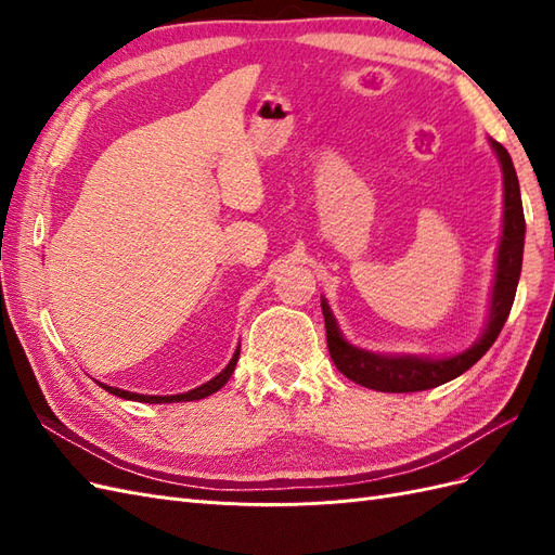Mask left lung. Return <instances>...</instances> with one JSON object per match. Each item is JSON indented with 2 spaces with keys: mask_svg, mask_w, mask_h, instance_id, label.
Masks as SVG:
<instances>
[{
  "mask_svg": "<svg viewBox=\"0 0 555 555\" xmlns=\"http://www.w3.org/2000/svg\"><path fill=\"white\" fill-rule=\"evenodd\" d=\"M493 153L500 162L502 171V236L498 243L495 257V275L493 289L489 300V319L475 345L459 351L451 357H416V354H379V351H367L354 347L345 340V335L335 322V317L328 308V300L322 298V312L326 322V343L331 359L338 371L357 382L365 389H375L384 393H412L426 391L433 386L447 384L456 379L465 371H469L486 351L491 349L495 338L505 326L518 278L520 263H524V243H526V217L524 204H520L518 178L514 171L512 157L498 141L489 139Z\"/></svg>",
  "mask_w": 555,
  "mask_h": 555,
  "instance_id": "1",
  "label": "left lung"
}]
</instances>
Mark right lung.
<instances>
[{"mask_svg":"<svg viewBox=\"0 0 555 555\" xmlns=\"http://www.w3.org/2000/svg\"><path fill=\"white\" fill-rule=\"evenodd\" d=\"M238 357H241V347L233 351V357L229 361V365L224 367V371L220 375H215L212 379H208L206 384L196 386V389L192 391H184V393H176V396H143V393H133V391H125V389H115V386H108V384H102V389H106L108 393L117 396V398H125V400H137V402H150V405H157V402H190V400H201L206 398L215 391H220L222 386L229 382V377L233 375V371H236V363H238Z\"/></svg>","mask_w":555,"mask_h":555,"instance_id":"1","label":"right lung"}]
</instances>
